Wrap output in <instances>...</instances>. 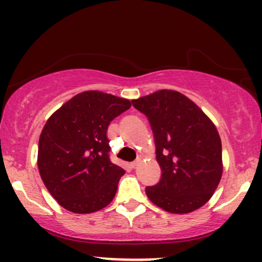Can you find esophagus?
Instances as JSON below:
<instances>
[{
	"instance_id": "34e87169",
	"label": "esophagus",
	"mask_w": 262,
	"mask_h": 262,
	"mask_svg": "<svg viewBox=\"0 0 262 262\" xmlns=\"http://www.w3.org/2000/svg\"><path fill=\"white\" fill-rule=\"evenodd\" d=\"M140 162V159H137V160H134V161H132L130 164H129V166H130V169H134L135 166H137L138 164H139Z\"/></svg>"
}]
</instances>
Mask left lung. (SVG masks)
Instances as JSON below:
<instances>
[{"label":"left lung","instance_id":"left-lung-1","mask_svg":"<svg viewBox=\"0 0 262 262\" xmlns=\"http://www.w3.org/2000/svg\"><path fill=\"white\" fill-rule=\"evenodd\" d=\"M145 114L161 177L145 188L152 203L170 213H189L213 196L221 181L222 141L212 121L191 100L161 90L132 101Z\"/></svg>","mask_w":262,"mask_h":262}]
</instances>
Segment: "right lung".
Returning <instances> with one entry per match:
<instances>
[{
  "label": "right lung",
  "instance_id": "right-lung-1",
  "mask_svg": "<svg viewBox=\"0 0 262 262\" xmlns=\"http://www.w3.org/2000/svg\"><path fill=\"white\" fill-rule=\"evenodd\" d=\"M130 102L100 91L79 93L45 123L38 169L45 187L65 209L97 212L116 196L125 171L110 159L107 129Z\"/></svg>",
  "mask_w": 262,
  "mask_h": 262
}]
</instances>
